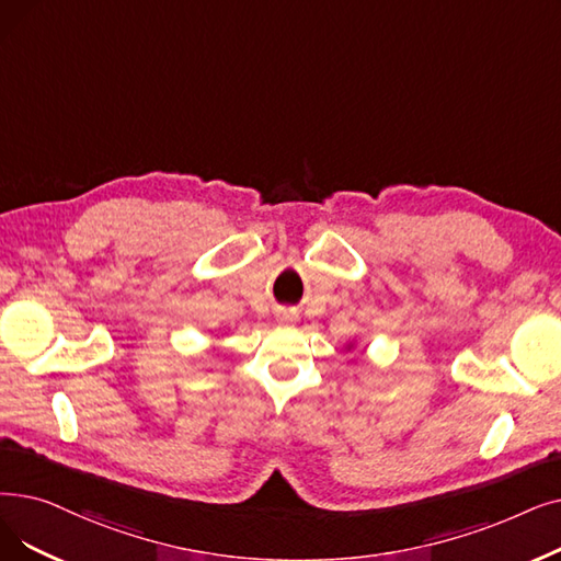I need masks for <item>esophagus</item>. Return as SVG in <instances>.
I'll list each match as a JSON object with an SVG mask.
<instances>
[{"mask_svg":"<svg viewBox=\"0 0 561 561\" xmlns=\"http://www.w3.org/2000/svg\"><path fill=\"white\" fill-rule=\"evenodd\" d=\"M277 321L282 325H294L298 321V316L294 311H282V313H277Z\"/></svg>","mask_w":561,"mask_h":561,"instance_id":"34e87169","label":"esophagus"}]
</instances>
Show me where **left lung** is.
I'll return each instance as SVG.
<instances>
[{
	"instance_id": "8db88e82",
	"label": "left lung",
	"mask_w": 561,
	"mask_h": 561,
	"mask_svg": "<svg viewBox=\"0 0 561 561\" xmlns=\"http://www.w3.org/2000/svg\"><path fill=\"white\" fill-rule=\"evenodd\" d=\"M348 348H351V346H348Z\"/></svg>"
}]
</instances>
